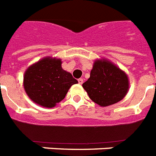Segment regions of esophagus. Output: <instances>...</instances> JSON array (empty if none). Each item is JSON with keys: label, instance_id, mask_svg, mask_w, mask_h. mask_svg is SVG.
Here are the masks:
<instances>
[{"label": "esophagus", "instance_id": "obj_1", "mask_svg": "<svg viewBox=\"0 0 156 156\" xmlns=\"http://www.w3.org/2000/svg\"><path fill=\"white\" fill-rule=\"evenodd\" d=\"M78 83H79V84H83V78H79V79H78Z\"/></svg>", "mask_w": 156, "mask_h": 156}]
</instances>
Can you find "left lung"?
<instances>
[{"instance_id":"1","label":"left lung","mask_w":156,"mask_h":156,"mask_svg":"<svg viewBox=\"0 0 156 156\" xmlns=\"http://www.w3.org/2000/svg\"><path fill=\"white\" fill-rule=\"evenodd\" d=\"M83 87L93 102L110 106L123 100L129 87L128 75L108 59L95 60L90 78Z\"/></svg>"}]
</instances>
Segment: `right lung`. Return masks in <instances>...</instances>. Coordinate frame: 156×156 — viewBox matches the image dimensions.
Wrapping results in <instances>:
<instances>
[{"label": "right lung", "mask_w": 156, "mask_h": 156, "mask_svg": "<svg viewBox=\"0 0 156 156\" xmlns=\"http://www.w3.org/2000/svg\"><path fill=\"white\" fill-rule=\"evenodd\" d=\"M61 63V59L46 56L27 69L23 87L33 102L53 108L66 97L71 86L78 83L70 73L62 69Z\"/></svg>", "instance_id": "1"}]
</instances>
